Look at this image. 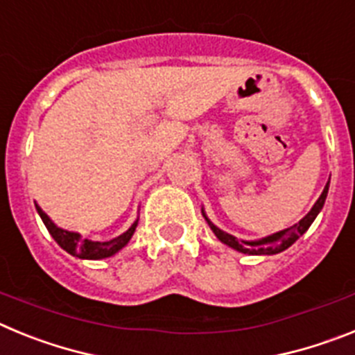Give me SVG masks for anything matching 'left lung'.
Masks as SVG:
<instances>
[{
    "label": "left lung",
    "mask_w": 355,
    "mask_h": 355,
    "mask_svg": "<svg viewBox=\"0 0 355 355\" xmlns=\"http://www.w3.org/2000/svg\"><path fill=\"white\" fill-rule=\"evenodd\" d=\"M329 183H331V181H327L322 196H320L318 200L313 205V208L307 211V215H304L297 224L290 225V227L283 229V231H277V233L268 234V236L258 238V240H240V238L233 236V234L225 233V231H222L220 227H216V225L209 220L205 208L200 209V211H202V216L206 218V222H208V225L211 227L213 233H215V236L218 238L224 245L231 247V249L238 250V252L241 254H250V256H272V254L283 252V250H286L288 247L293 245L295 241L299 240V238L306 233L307 229H309V225L315 222L318 213L322 211V208H324L325 199H327Z\"/></svg>",
    "instance_id": "obj_1"
}]
</instances>
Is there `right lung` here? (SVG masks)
I'll use <instances>...</instances> for the list:
<instances>
[{"mask_svg":"<svg viewBox=\"0 0 355 355\" xmlns=\"http://www.w3.org/2000/svg\"><path fill=\"white\" fill-rule=\"evenodd\" d=\"M35 208L37 213L40 215L42 218L44 225L48 227L49 234L55 238V241L65 252H69L71 256H76V258L81 259H105L110 258V256H114L117 254L119 250L124 249L128 245V241L131 240L133 236L135 229L139 225V216H137V220L130 225L128 231H124L122 234L119 236L112 238V240H106V241H94L89 240V238H83L80 233H74V231H67V229H62L55 224V222L49 218L46 213L42 211L39 205L35 202Z\"/></svg>","mask_w":355,"mask_h":355,"instance_id":"1","label":"right lung"}]
</instances>
